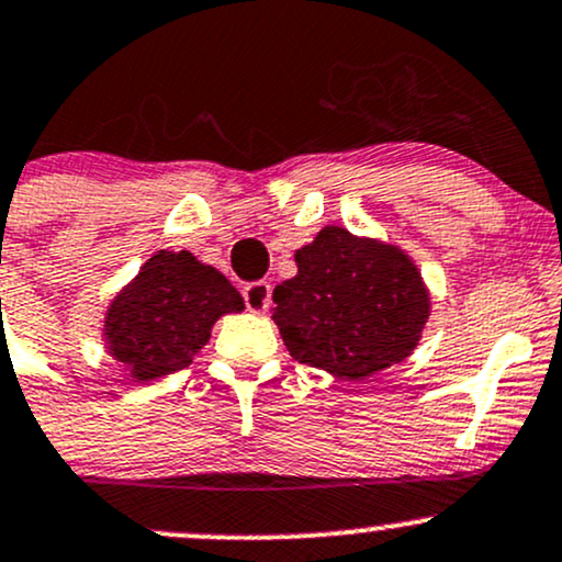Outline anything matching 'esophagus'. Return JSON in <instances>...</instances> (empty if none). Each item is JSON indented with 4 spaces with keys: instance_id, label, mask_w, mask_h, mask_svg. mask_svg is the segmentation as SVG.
I'll list each match as a JSON object with an SVG mask.
<instances>
[{
    "instance_id": "esophagus-1",
    "label": "esophagus",
    "mask_w": 562,
    "mask_h": 562,
    "mask_svg": "<svg viewBox=\"0 0 562 562\" xmlns=\"http://www.w3.org/2000/svg\"><path fill=\"white\" fill-rule=\"evenodd\" d=\"M243 299L252 314H263L271 304V285L269 282H250V285H245Z\"/></svg>"
}]
</instances>
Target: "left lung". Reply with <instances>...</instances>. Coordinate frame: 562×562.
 Returning <instances> with one entry per match:
<instances>
[{"instance_id":"1","label":"left lung","mask_w":562,"mask_h":562,"mask_svg":"<svg viewBox=\"0 0 562 562\" xmlns=\"http://www.w3.org/2000/svg\"><path fill=\"white\" fill-rule=\"evenodd\" d=\"M295 267L271 293V319L299 362L362 381L418 347L431 299L400 245L325 226L295 250Z\"/></svg>"}]
</instances>
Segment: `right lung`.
Returning a JSON list of instances; mask_svg holds the SVG:
<instances>
[{"label":"right lung","instance_id":"right-lung-1","mask_svg":"<svg viewBox=\"0 0 562 562\" xmlns=\"http://www.w3.org/2000/svg\"><path fill=\"white\" fill-rule=\"evenodd\" d=\"M245 310L237 288L189 250H157L109 301L103 347L135 381L187 368L224 314Z\"/></svg>","mask_w":562,"mask_h":562}]
</instances>
